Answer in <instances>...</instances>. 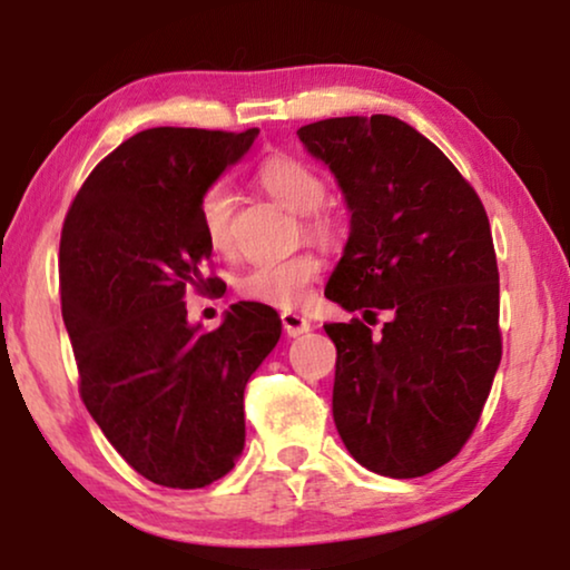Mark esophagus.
<instances>
[{"mask_svg":"<svg viewBox=\"0 0 570 570\" xmlns=\"http://www.w3.org/2000/svg\"><path fill=\"white\" fill-rule=\"evenodd\" d=\"M279 318H283V326H285L287 337H301V334H306L311 330L308 318L293 314V311H283V316H279Z\"/></svg>","mask_w":570,"mask_h":570,"instance_id":"obj_1","label":"esophagus"}]
</instances>
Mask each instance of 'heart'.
I'll return each mask as SVG.
<instances>
[{
  "label": "heart",
  "instance_id": "b5f03b06",
  "mask_svg": "<svg viewBox=\"0 0 570 570\" xmlns=\"http://www.w3.org/2000/svg\"><path fill=\"white\" fill-rule=\"evenodd\" d=\"M256 184L279 205L301 215L303 236L316 244H334L340 238V217L324 207L326 178L311 163L287 153H275L256 168ZM238 199L228 184L215 181L199 194L197 217L207 244L217 254L238 252L236 233ZM324 264L316 254L301 252L279 262H259L238 279V293L248 301L275 308H293L308 301L311 285L322 275Z\"/></svg>",
  "mask_w": 570,
  "mask_h": 570
}]
</instances>
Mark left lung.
Segmentation results:
<instances>
[{
	"label": "left lung",
	"instance_id": "8db88e82",
	"mask_svg": "<svg viewBox=\"0 0 570 570\" xmlns=\"http://www.w3.org/2000/svg\"><path fill=\"white\" fill-rule=\"evenodd\" d=\"M350 207V238L324 295L363 318L324 324L337 347L332 412L371 472L423 478L474 431L503 342L485 207L454 163L394 116L306 124ZM379 309L390 322L371 325Z\"/></svg>",
	"mask_w": 570,
	"mask_h": 570
}]
</instances>
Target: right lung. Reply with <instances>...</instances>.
I'll list each match as a JSON object with an SVG mask.
<instances>
[{
    "label": "right lung",
    "instance_id": "right-lung-1",
    "mask_svg": "<svg viewBox=\"0 0 570 570\" xmlns=\"http://www.w3.org/2000/svg\"><path fill=\"white\" fill-rule=\"evenodd\" d=\"M256 135L139 131L92 168L61 228V316L80 396L124 462L163 488H205L236 466L246 381L283 332L275 308L248 301L213 332L186 322V291L225 287L205 275L213 246L199 194Z\"/></svg>",
    "mask_w": 570,
    "mask_h": 570
}]
</instances>
